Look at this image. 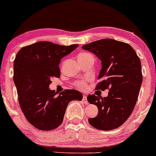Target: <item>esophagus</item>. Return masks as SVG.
Segmentation results:
<instances>
[{"mask_svg": "<svg viewBox=\"0 0 156 156\" xmlns=\"http://www.w3.org/2000/svg\"><path fill=\"white\" fill-rule=\"evenodd\" d=\"M82 101H83V102H84V104H88V101H87V96H86V95H84V96H83Z\"/></svg>", "mask_w": 156, "mask_h": 156, "instance_id": "1", "label": "esophagus"}]
</instances>
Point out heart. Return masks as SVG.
Masks as SVG:
<instances>
[{
  "instance_id": "heart-1",
  "label": "heart",
  "mask_w": 156,
  "mask_h": 156,
  "mask_svg": "<svg viewBox=\"0 0 156 156\" xmlns=\"http://www.w3.org/2000/svg\"><path fill=\"white\" fill-rule=\"evenodd\" d=\"M92 56L91 55H90V53H88V52H81V53L78 55V58H87V57H90ZM75 86H76L79 89H85L86 87H87V84H86V82L84 81H83V80H81V81H78L75 82Z\"/></svg>"
}]
</instances>
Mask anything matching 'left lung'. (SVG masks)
I'll list each match as a JSON object with an SVG mask.
<instances>
[{
    "label": "left lung",
    "mask_w": 156,
    "mask_h": 156,
    "mask_svg": "<svg viewBox=\"0 0 156 156\" xmlns=\"http://www.w3.org/2000/svg\"><path fill=\"white\" fill-rule=\"evenodd\" d=\"M83 49L96 55L102 68L96 90L108 89L107 97L89 94L87 100L98 107V114L88 119L101 130L120 127L132 113L143 82L141 62L132 46L112 39H102L84 45Z\"/></svg>",
    "instance_id": "8db88e82"
}]
</instances>
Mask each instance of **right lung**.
Listing matches in <instances>:
<instances>
[{"mask_svg":"<svg viewBox=\"0 0 156 156\" xmlns=\"http://www.w3.org/2000/svg\"><path fill=\"white\" fill-rule=\"evenodd\" d=\"M78 44L61 46L38 42L23 47L13 62V81L20 106L27 121L41 130H52L62 123L68 104L81 101L82 94L65 90L58 96L49 88L52 78H59L61 58L73 52Z\"/></svg>","mask_w":156,"mask_h":156,"instance_id":"1","label":"right lung"}]
</instances>
